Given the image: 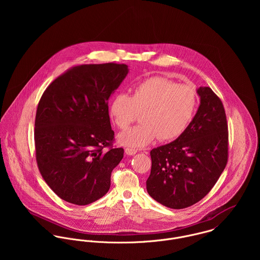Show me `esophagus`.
Instances as JSON below:
<instances>
[{
    "label": "esophagus",
    "mask_w": 260,
    "mask_h": 260,
    "mask_svg": "<svg viewBox=\"0 0 260 260\" xmlns=\"http://www.w3.org/2000/svg\"><path fill=\"white\" fill-rule=\"evenodd\" d=\"M125 153H126L127 155H134V154L137 153V150H136V149L127 147V148H125Z\"/></svg>",
    "instance_id": "obj_1"
}]
</instances>
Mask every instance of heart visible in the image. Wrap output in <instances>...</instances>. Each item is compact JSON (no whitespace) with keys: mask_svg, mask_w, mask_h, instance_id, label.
<instances>
[{"mask_svg":"<svg viewBox=\"0 0 260 260\" xmlns=\"http://www.w3.org/2000/svg\"><path fill=\"white\" fill-rule=\"evenodd\" d=\"M195 89L187 84L163 77H152L137 85L131 96L119 94L113 98L109 113L115 125L126 131L142 114L141 125L120 136V142L140 148L156 137L161 141L178 138L185 132L197 108Z\"/></svg>","mask_w":260,"mask_h":260,"instance_id":"heart-1","label":"heart"}]
</instances>
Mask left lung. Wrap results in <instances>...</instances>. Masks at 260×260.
I'll use <instances>...</instances> for the list:
<instances>
[{"instance_id":"8db88e82","label":"left lung","mask_w":260,"mask_h":260,"mask_svg":"<svg viewBox=\"0 0 260 260\" xmlns=\"http://www.w3.org/2000/svg\"><path fill=\"white\" fill-rule=\"evenodd\" d=\"M197 93L200 105L185 132L150 152L149 195L172 209H183L204 198L228 160V125L222 102L209 87H200Z\"/></svg>"}]
</instances>
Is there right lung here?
<instances>
[{"label": "right lung", "instance_id": "right-lung-1", "mask_svg": "<svg viewBox=\"0 0 260 260\" xmlns=\"http://www.w3.org/2000/svg\"><path fill=\"white\" fill-rule=\"evenodd\" d=\"M127 74L125 64L75 66L56 78L39 101L38 168L49 187L69 203L90 204L110 188L124 149L113 147L108 101Z\"/></svg>", "mask_w": 260, "mask_h": 260}]
</instances>
